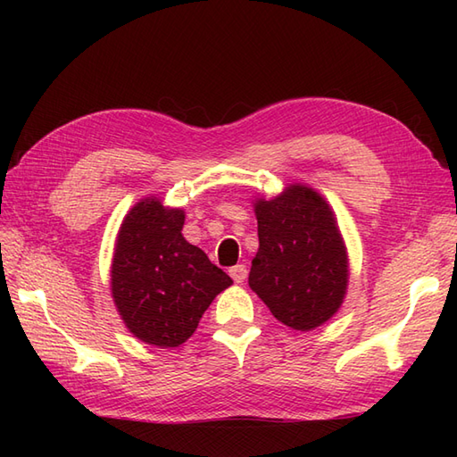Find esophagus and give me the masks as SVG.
<instances>
[{"mask_svg": "<svg viewBox=\"0 0 457 457\" xmlns=\"http://www.w3.org/2000/svg\"><path fill=\"white\" fill-rule=\"evenodd\" d=\"M229 275H231V278L236 280V283H244V280L247 278V267L241 265V263L236 265V267H231Z\"/></svg>", "mask_w": 457, "mask_h": 457, "instance_id": "esophagus-1", "label": "esophagus"}]
</instances>
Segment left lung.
I'll use <instances>...</instances> for the list:
<instances>
[{"label":"left lung","instance_id":"left-lung-1","mask_svg":"<svg viewBox=\"0 0 457 457\" xmlns=\"http://www.w3.org/2000/svg\"><path fill=\"white\" fill-rule=\"evenodd\" d=\"M259 251L249 287L285 326L308 332L344 303L349 265L332 208L320 194L290 184L273 200H255Z\"/></svg>","mask_w":457,"mask_h":457}]
</instances>
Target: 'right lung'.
Returning <instances> with one entry per match:
<instances>
[{"label": "right lung", "instance_id": "obj_1", "mask_svg": "<svg viewBox=\"0 0 457 457\" xmlns=\"http://www.w3.org/2000/svg\"><path fill=\"white\" fill-rule=\"evenodd\" d=\"M184 210L157 198L125 216L112 261V296L129 332L141 342L177 347L196 332L206 308L231 280L182 236Z\"/></svg>", "mask_w": 457, "mask_h": 457}]
</instances>
